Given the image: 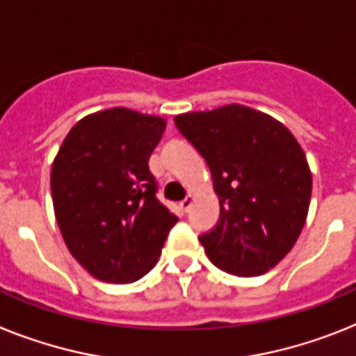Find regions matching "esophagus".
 I'll return each instance as SVG.
<instances>
[{
  "mask_svg": "<svg viewBox=\"0 0 356 356\" xmlns=\"http://www.w3.org/2000/svg\"><path fill=\"white\" fill-rule=\"evenodd\" d=\"M191 207H193V196H187V197H185V200L181 201V203H180V209H181V212H184V213H187L188 210H191Z\"/></svg>",
  "mask_w": 356,
  "mask_h": 356,
  "instance_id": "esophagus-1",
  "label": "esophagus"
}]
</instances>
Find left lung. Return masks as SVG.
<instances>
[{
	"instance_id": "8db88e82",
	"label": "left lung",
	"mask_w": 356,
	"mask_h": 356,
	"mask_svg": "<svg viewBox=\"0 0 356 356\" xmlns=\"http://www.w3.org/2000/svg\"><path fill=\"white\" fill-rule=\"evenodd\" d=\"M209 163L219 221L200 235L210 262L237 276H259L292 250L307 221L312 175L287 128L242 105L175 118Z\"/></svg>"
}]
</instances>
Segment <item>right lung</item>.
<instances>
[{
    "label": "right lung",
    "instance_id": "right-lung-1",
    "mask_svg": "<svg viewBox=\"0 0 356 356\" xmlns=\"http://www.w3.org/2000/svg\"><path fill=\"white\" fill-rule=\"evenodd\" d=\"M165 121L110 108L78 121L51 168L56 222L83 269L106 284L143 278L178 217L156 197L149 156Z\"/></svg>",
    "mask_w": 356,
    "mask_h": 356
}]
</instances>
